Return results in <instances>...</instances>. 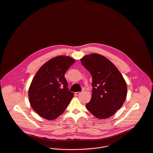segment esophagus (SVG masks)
Instances as JSON below:
<instances>
[{"instance_id": "esophagus-1", "label": "esophagus", "mask_w": 153, "mask_h": 153, "mask_svg": "<svg viewBox=\"0 0 153 153\" xmlns=\"http://www.w3.org/2000/svg\"><path fill=\"white\" fill-rule=\"evenodd\" d=\"M81 93V92H76L75 93V96H79Z\"/></svg>"}]
</instances>
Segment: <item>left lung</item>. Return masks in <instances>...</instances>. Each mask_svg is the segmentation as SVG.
Returning a JSON list of instances; mask_svg holds the SVG:
<instances>
[{
    "mask_svg": "<svg viewBox=\"0 0 153 153\" xmlns=\"http://www.w3.org/2000/svg\"><path fill=\"white\" fill-rule=\"evenodd\" d=\"M82 65L92 75V97L87 110L98 119H106L120 109L127 95L126 83L117 68L99 54L85 56Z\"/></svg>",
    "mask_w": 153,
    "mask_h": 153,
    "instance_id": "left-lung-1",
    "label": "left lung"
}]
</instances>
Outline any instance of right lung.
<instances>
[{
    "label": "right lung",
    "instance_id": "obj_1",
    "mask_svg": "<svg viewBox=\"0 0 153 153\" xmlns=\"http://www.w3.org/2000/svg\"><path fill=\"white\" fill-rule=\"evenodd\" d=\"M74 62L72 57L57 56L45 63L34 77L28 90L29 100L33 109L42 117L57 118L74 97L65 74Z\"/></svg>",
    "mask_w": 153,
    "mask_h": 153
}]
</instances>
